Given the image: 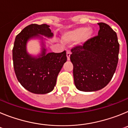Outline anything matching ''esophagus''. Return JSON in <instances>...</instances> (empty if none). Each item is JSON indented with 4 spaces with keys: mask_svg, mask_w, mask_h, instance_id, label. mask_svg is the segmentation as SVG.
Masks as SVG:
<instances>
[{
    "mask_svg": "<svg viewBox=\"0 0 128 128\" xmlns=\"http://www.w3.org/2000/svg\"><path fill=\"white\" fill-rule=\"evenodd\" d=\"M70 52L67 51L66 52V57H67V60H70Z\"/></svg>",
    "mask_w": 128,
    "mask_h": 128,
    "instance_id": "34e87169",
    "label": "esophagus"
}]
</instances>
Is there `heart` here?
<instances>
[{
  "instance_id": "heart-1",
  "label": "heart",
  "mask_w": 128,
  "mask_h": 128,
  "mask_svg": "<svg viewBox=\"0 0 128 128\" xmlns=\"http://www.w3.org/2000/svg\"><path fill=\"white\" fill-rule=\"evenodd\" d=\"M93 35V31L86 27L78 28L72 30L66 31L63 34L62 40L64 42H72L78 41L79 46H83Z\"/></svg>"
}]
</instances>
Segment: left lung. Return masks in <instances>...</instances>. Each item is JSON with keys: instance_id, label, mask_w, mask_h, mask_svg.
<instances>
[{"instance_id": "8db88e82", "label": "left lung", "mask_w": 128, "mask_h": 128, "mask_svg": "<svg viewBox=\"0 0 128 128\" xmlns=\"http://www.w3.org/2000/svg\"><path fill=\"white\" fill-rule=\"evenodd\" d=\"M97 36L71 50L74 84L82 92L103 88L111 81L117 66L119 44L116 32L105 23H98Z\"/></svg>"}]
</instances>
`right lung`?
Returning <instances> with one entry per match:
<instances>
[{"label": "right lung", "mask_w": 128, "mask_h": 128, "mask_svg": "<svg viewBox=\"0 0 128 128\" xmlns=\"http://www.w3.org/2000/svg\"><path fill=\"white\" fill-rule=\"evenodd\" d=\"M47 24H30L16 36L13 48L14 72L22 86L31 93L46 94L52 92L63 64L66 62V51L47 53L45 40L53 33ZM34 38L41 40V53L36 56L26 50L28 41Z\"/></svg>", "instance_id": "obj_1"}]
</instances>
